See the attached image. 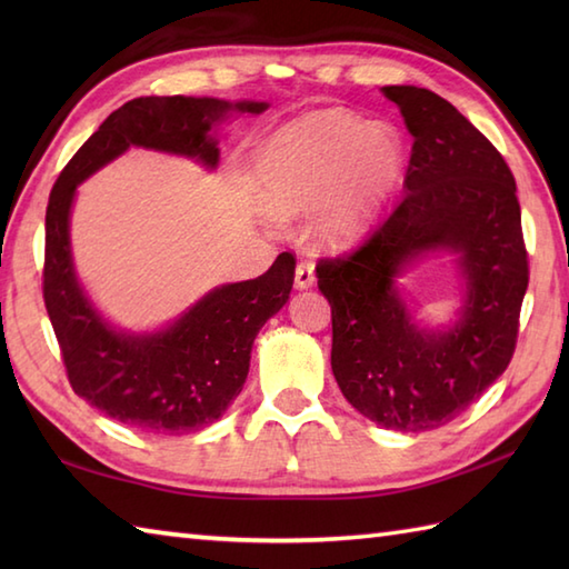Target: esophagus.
<instances>
[{"instance_id":"esophagus-1","label":"esophagus","mask_w":569,"mask_h":569,"mask_svg":"<svg viewBox=\"0 0 569 569\" xmlns=\"http://www.w3.org/2000/svg\"><path fill=\"white\" fill-rule=\"evenodd\" d=\"M316 283V269H312L310 261H298L296 266V286L298 288H310Z\"/></svg>"}]
</instances>
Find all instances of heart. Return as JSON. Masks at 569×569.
<instances>
[{"mask_svg": "<svg viewBox=\"0 0 569 569\" xmlns=\"http://www.w3.org/2000/svg\"><path fill=\"white\" fill-rule=\"evenodd\" d=\"M403 139L389 124L328 110L278 131L261 159L266 200L298 212L328 196L316 217L325 244L357 239L381 212L403 173Z\"/></svg>", "mask_w": 569, "mask_h": 569, "instance_id": "heart-1", "label": "heart"}]
</instances>
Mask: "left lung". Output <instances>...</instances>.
I'll list each match as a JSON object with an SVG mask.
<instances>
[{
    "label": "left lung",
    "instance_id": "left-lung-1",
    "mask_svg": "<svg viewBox=\"0 0 569 569\" xmlns=\"http://www.w3.org/2000/svg\"><path fill=\"white\" fill-rule=\"evenodd\" d=\"M413 137L403 196L361 244L318 261L332 308V373L361 416L422 432L462 416L509 367L528 288L516 180L497 147L426 88H383ZM460 251L463 320L447 333L409 322L392 288L422 250Z\"/></svg>",
    "mask_w": 569,
    "mask_h": 569
}]
</instances>
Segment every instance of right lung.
Masks as SVG:
<instances>
[{
    "label": "right lung",
    "mask_w": 569,
    "mask_h": 569,
    "mask_svg": "<svg viewBox=\"0 0 569 569\" xmlns=\"http://www.w3.org/2000/svg\"><path fill=\"white\" fill-rule=\"evenodd\" d=\"M259 114L263 102H239ZM229 110L220 100L137 98L104 119L60 171L46 208L43 303L68 381L104 416L151 435H183L210 426L239 396L253 337L291 296L296 259L278 253L269 271L204 296L159 335L129 337L107 328L76 281L68 214L80 180L129 147H149L217 163L210 124Z\"/></svg>",
    "instance_id": "right-lung-1"
}]
</instances>
